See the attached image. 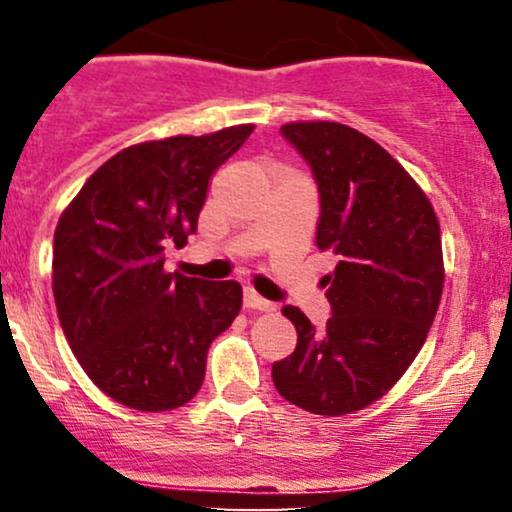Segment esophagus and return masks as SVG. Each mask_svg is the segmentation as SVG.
<instances>
[{
  "label": "esophagus",
  "mask_w": 512,
  "mask_h": 512,
  "mask_svg": "<svg viewBox=\"0 0 512 512\" xmlns=\"http://www.w3.org/2000/svg\"><path fill=\"white\" fill-rule=\"evenodd\" d=\"M243 303H245V308H248V310H262V313H272V310L276 308L272 301L262 298L255 289H245Z\"/></svg>",
  "instance_id": "1"
}]
</instances>
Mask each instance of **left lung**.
Returning a JSON list of instances; mask_svg holds the SVG:
<instances>
[{"mask_svg": "<svg viewBox=\"0 0 512 512\" xmlns=\"http://www.w3.org/2000/svg\"><path fill=\"white\" fill-rule=\"evenodd\" d=\"M320 190L317 250L337 255L322 279L332 317L315 332L296 305L291 356L276 392L310 414L344 416L385 397L411 366L443 293L440 223L426 192L378 142L342 122H286Z\"/></svg>", "mask_w": 512, "mask_h": 512, "instance_id": "8db88e82", "label": "left lung"}]
</instances>
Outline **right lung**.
<instances>
[{"mask_svg":"<svg viewBox=\"0 0 512 512\" xmlns=\"http://www.w3.org/2000/svg\"><path fill=\"white\" fill-rule=\"evenodd\" d=\"M255 125L178 134L122 149L62 211L52 293L64 337L98 390L139 411H168L202 387L209 344L243 305L238 281L163 269L197 231L211 173Z\"/></svg>","mask_w":512,"mask_h":512,"instance_id":"right-lung-1","label":"right lung"}]
</instances>
